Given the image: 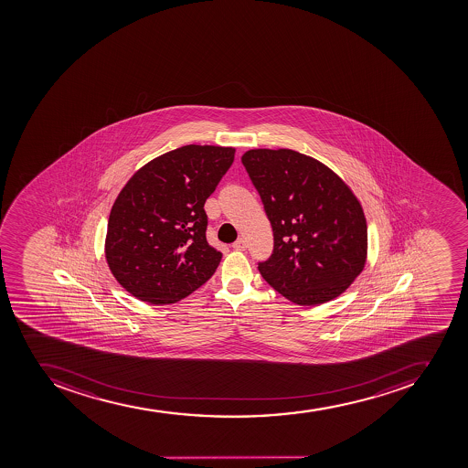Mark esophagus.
Returning <instances> with one entry per match:
<instances>
[{"instance_id":"1","label":"esophagus","mask_w":468,"mask_h":468,"mask_svg":"<svg viewBox=\"0 0 468 468\" xmlns=\"http://www.w3.org/2000/svg\"><path fill=\"white\" fill-rule=\"evenodd\" d=\"M232 247L238 250V251H244V250L247 249V242H245V239H242V238H239L236 242H233Z\"/></svg>"}]
</instances>
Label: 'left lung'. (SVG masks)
Returning a JSON list of instances; mask_svg holds the SVG:
<instances>
[{
  "instance_id": "obj_1",
  "label": "left lung",
  "mask_w": 468,
  "mask_h": 468,
  "mask_svg": "<svg viewBox=\"0 0 468 468\" xmlns=\"http://www.w3.org/2000/svg\"><path fill=\"white\" fill-rule=\"evenodd\" d=\"M242 165L273 232L261 277L298 305H320L346 292L367 261L368 232L359 200L315 158L293 149H250Z\"/></svg>"
}]
</instances>
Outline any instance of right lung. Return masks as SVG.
Listing matches in <instances>:
<instances>
[{"mask_svg": "<svg viewBox=\"0 0 468 468\" xmlns=\"http://www.w3.org/2000/svg\"><path fill=\"white\" fill-rule=\"evenodd\" d=\"M235 148L186 145L133 175L109 216L106 261L116 282L154 305L175 303L216 272L203 207L232 165Z\"/></svg>", "mask_w": 468, "mask_h": 468, "instance_id": "obj_1", "label": "right lung"}]
</instances>
